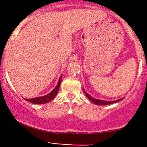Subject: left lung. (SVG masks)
I'll list each match as a JSON object with an SVG mask.
<instances>
[{
    "label": "left lung",
    "mask_w": 147,
    "mask_h": 147,
    "mask_svg": "<svg viewBox=\"0 0 147 147\" xmlns=\"http://www.w3.org/2000/svg\"><path fill=\"white\" fill-rule=\"evenodd\" d=\"M85 95L87 96V97H88V98H89L90 101H91L92 102H93L94 104H96V105H111V104H113L115 103V102H119V101H121L123 98H121V99H118L116 100V101H113V102H107V101H103V100H98V99H96V98H93L92 96H90L89 94H88L87 92H85Z\"/></svg>",
    "instance_id": "obj_1"
}]
</instances>
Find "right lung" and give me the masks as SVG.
Wrapping results in <instances>:
<instances>
[{
    "instance_id": "obj_1",
    "label": "right lung",
    "mask_w": 147,
    "mask_h": 147,
    "mask_svg": "<svg viewBox=\"0 0 147 147\" xmlns=\"http://www.w3.org/2000/svg\"><path fill=\"white\" fill-rule=\"evenodd\" d=\"M61 80H62V76H60V78H59V82H58V84H57V85L56 86V88H54L52 91L50 93H49L48 95H45V96H44L36 97V98H29V99H26V100L29 102H32V103H33V104L48 103V102H49L50 101H51V100H52L53 98L56 96V95L57 94V92L59 89V86H60Z\"/></svg>"
}]
</instances>
